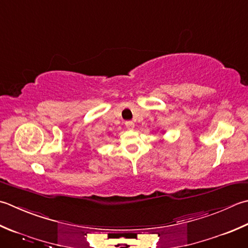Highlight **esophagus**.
Wrapping results in <instances>:
<instances>
[{
	"label": "esophagus",
	"mask_w": 248,
	"mask_h": 248,
	"mask_svg": "<svg viewBox=\"0 0 248 248\" xmlns=\"http://www.w3.org/2000/svg\"><path fill=\"white\" fill-rule=\"evenodd\" d=\"M134 123L133 121H125V127L128 130H133L134 129Z\"/></svg>",
	"instance_id": "34e87169"
}]
</instances>
